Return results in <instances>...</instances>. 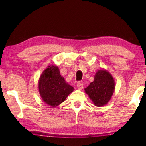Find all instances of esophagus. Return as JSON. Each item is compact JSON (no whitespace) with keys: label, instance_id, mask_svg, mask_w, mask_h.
<instances>
[{"label":"esophagus","instance_id":"obj_1","mask_svg":"<svg viewBox=\"0 0 146 146\" xmlns=\"http://www.w3.org/2000/svg\"><path fill=\"white\" fill-rule=\"evenodd\" d=\"M77 88H78V90H82L83 88V85L82 84V83H78V84H77Z\"/></svg>","mask_w":146,"mask_h":146}]
</instances>
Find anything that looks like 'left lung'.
I'll list each match as a JSON object with an SVG mask.
<instances>
[{"label": "left lung", "instance_id": "left-lung-1", "mask_svg": "<svg viewBox=\"0 0 146 146\" xmlns=\"http://www.w3.org/2000/svg\"><path fill=\"white\" fill-rule=\"evenodd\" d=\"M115 88L112 75L106 70H99L95 73L94 82L85 88V92L95 106L102 107L110 101Z\"/></svg>", "mask_w": 146, "mask_h": 146}]
</instances>
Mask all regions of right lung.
<instances>
[{
    "label": "right lung",
    "mask_w": 146,
    "mask_h": 146,
    "mask_svg": "<svg viewBox=\"0 0 146 146\" xmlns=\"http://www.w3.org/2000/svg\"><path fill=\"white\" fill-rule=\"evenodd\" d=\"M38 89L43 102L52 107L58 106L74 90L60 75L55 65H48L42 71L38 82Z\"/></svg>",
    "instance_id": "1"
}]
</instances>
